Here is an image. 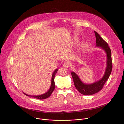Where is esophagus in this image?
<instances>
[{
    "instance_id": "34e87169",
    "label": "esophagus",
    "mask_w": 124,
    "mask_h": 124,
    "mask_svg": "<svg viewBox=\"0 0 124 124\" xmlns=\"http://www.w3.org/2000/svg\"><path fill=\"white\" fill-rule=\"evenodd\" d=\"M70 63L69 62H65L63 64V67H64L65 68H68L70 67Z\"/></svg>"
}]
</instances>
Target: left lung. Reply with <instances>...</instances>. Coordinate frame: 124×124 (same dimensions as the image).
Instances as JSON below:
<instances>
[{"instance_id": "obj_1", "label": "left lung", "mask_w": 124, "mask_h": 124, "mask_svg": "<svg viewBox=\"0 0 124 124\" xmlns=\"http://www.w3.org/2000/svg\"><path fill=\"white\" fill-rule=\"evenodd\" d=\"M96 38V47L102 49L106 54V68L104 74L102 78L99 81L91 84L84 83L80 79L78 75L74 72H71V75L73 80L74 85L78 91L84 95H91L101 91L106 82L107 81L112 70V61L111 51L108 43L96 31H94Z\"/></svg>"}]
</instances>
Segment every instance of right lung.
<instances>
[{
  "label": "right lung",
  "instance_id": "right-lung-1",
  "mask_svg": "<svg viewBox=\"0 0 124 124\" xmlns=\"http://www.w3.org/2000/svg\"><path fill=\"white\" fill-rule=\"evenodd\" d=\"M58 69H56L54 70V71L53 72V74H52V80H51V86L50 88H49V89L48 90V91H47L46 93L41 94V95H28L24 93H23V94L24 95H25L27 96H28L29 97H32L37 99H39V100H44L45 99H47L48 98H49L52 94V92L54 91V88H55V83H54V76L58 70Z\"/></svg>",
  "mask_w": 124,
  "mask_h": 124
}]
</instances>
